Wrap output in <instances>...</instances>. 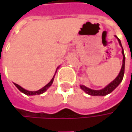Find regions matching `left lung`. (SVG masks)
I'll return each mask as SVG.
<instances>
[{"mask_svg":"<svg viewBox=\"0 0 132 132\" xmlns=\"http://www.w3.org/2000/svg\"><path fill=\"white\" fill-rule=\"evenodd\" d=\"M116 38L118 39V43H119L120 45L121 46L122 48V54H123V64H122V67L120 69V71L119 74L118 75V76L115 78V79L111 82L109 83L108 85H106L104 88L101 89H89L87 87H85L84 85H80V87L82 90H84L86 93H87L89 95H93V96H104V95H106L108 94L111 93L114 89L116 88L120 84V82L122 81L123 78V76H124V70H125V55H124V51H123V49L122 47V45H121V42L120 40V39L118 38L117 36H114Z\"/></svg>","mask_w":132,"mask_h":132,"instance_id":"8db88e82","label":"left lung"}]
</instances>
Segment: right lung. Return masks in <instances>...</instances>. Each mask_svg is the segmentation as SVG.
Here are the masks:
<instances>
[{"mask_svg":"<svg viewBox=\"0 0 132 132\" xmlns=\"http://www.w3.org/2000/svg\"><path fill=\"white\" fill-rule=\"evenodd\" d=\"M59 69V67L56 69V73H56V71H57V70ZM54 76H55V74H54V76H53V77L52 78V79L50 81V82L47 84L45 87H43V88H41L40 89H39L37 91H29V90H27V89H25L24 88H23L22 87H20V85H18V84H15V83H14V85L16 86V87L21 92V93H23L26 94V95H40V94H43V93H45L47 89H48L51 85L53 84V80H54Z\"/></svg>","mask_w":132,"mask_h":132,"instance_id":"1","label":"right lung"}]
</instances>
